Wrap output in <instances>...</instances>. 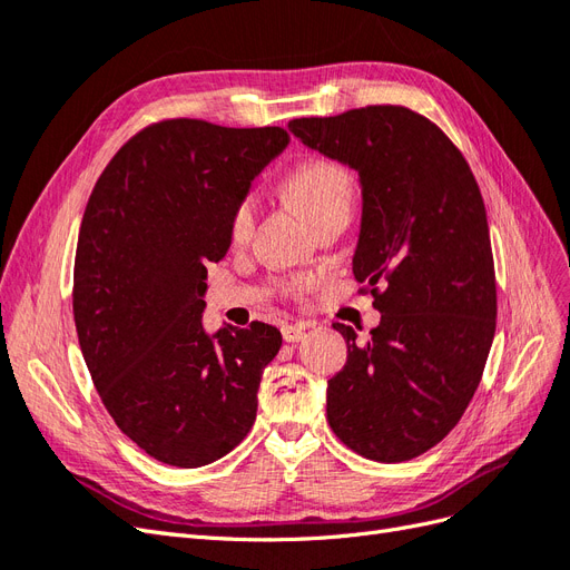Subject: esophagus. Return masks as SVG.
Masks as SVG:
<instances>
[{
    "instance_id": "esophagus-1",
    "label": "esophagus",
    "mask_w": 570,
    "mask_h": 570,
    "mask_svg": "<svg viewBox=\"0 0 570 570\" xmlns=\"http://www.w3.org/2000/svg\"><path fill=\"white\" fill-rule=\"evenodd\" d=\"M304 337L302 325H283V340L285 342H299Z\"/></svg>"
}]
</instances>
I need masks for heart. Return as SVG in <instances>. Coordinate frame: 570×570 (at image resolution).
<instances>
[{
    "label": "heart",
    "mask_w": 570,
    "mask_h": 570,
    "mask_svg": "<svg viewBox=\"0 0 570 570\" xmlns=\"http://www.w3.org/2000/svg\"><path fill=\"white\" fill-rule=\"evenodd\" d=\"M285 189L299 214L306 220H312L327 209H335V206H350L354 197V180L350 170L335 161L308 159L287 176ZM254 220L256 197L243 195L235 202L228 223V233L235 245H245L252 237ZM312 283V278H302L295 283V289H306Z\"/></svg>",
    "instance_id": "heart-1"
}]
</instances>
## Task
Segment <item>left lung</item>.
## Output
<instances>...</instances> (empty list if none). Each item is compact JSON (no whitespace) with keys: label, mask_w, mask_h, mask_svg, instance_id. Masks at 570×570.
Returning <instances> with one entry per match:
<instances>
[{"label":"left lung","mask_w":570,"mask_h":570,"mask_svg":"<svg viewBox=\"0 0 570 570\" xmlns=\"http://www.w3.org/2000/svg\"><path fill=\"white\" fill-rule=\"evenodd\" d=\"M287 128L358 174L352 268L381 312L366 340L333 323L347 364L327 381V423L361 456L409 461L459 423L492 347L497 285L480 187L450 137L406 107L295 118Z\"/></svg>","instance_id":"left-lung-1"}]
</instances>
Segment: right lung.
I'll use <instances>...</instances> for the list:
<instances>
[{
  "label": "right lung",
  "instance_id": "right-lung-1",
  "mask_svg": "<svg viewBox=\"0 0 570 570\" xmlns=\"http://www.w3.org/2000/svg\"><path fill=\"white\" fill-rule=\"evenodd\" d=\"M283 128L154 124L116 151L80 223L73 318L85 364L124 433L161 463L199 469L256 419L278 327L204 331L206 266L230 247V212L287 147Z\"/></svg>",
  "mask_w": 570,
  "mask_h": 570
}]
</instances>
